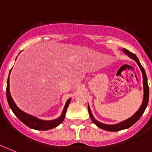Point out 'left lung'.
I'll list each match as a JSON object with an SVG mask.
<instances>
[{
	"label": "left lung",
	"mask_w": 152,
	"mask_h": 152,
	"mask_svg": "<svg viewBox=\"0 0 152 152\" xmlns=\"http://www.w3.org/2000/svg\"><path fill=\"white\" fill-rule=\"evenodd\" d=\"M122 51H123L125 53H126L128 56L130 58L133 59L134 61L138 63V66L140 67V69L142 72V76H143V89H144V98H143V102H142V105L140 106L139 109L137 111L135 114L133 115L131 118H129V119L123 121V122H120L118 124H115V125H106V124L101 123V122H98L96 118L93 117L92 114V112L90 110V108L88 105V110H89V115H90V118L92 119V121L93 122V123L96 124L99 128L102 129H104L105 131L109 132H118L120 130H123V129H129V127H131L132 125H134L135 122L141 118V116L142 115V114L144 113L146 107H147L148 103V98H149V89H148V80H147V76H146L145 71V69L143 68L141 63H140L139 60H138V57H137L134 53H131L130 51H129L126 49H122Z\"/></svg>",
	"instance_id": "1"
}]
</instances>
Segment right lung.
Masks as SVG:
<instances>
[{
	"instance_id": "add662e5",
	"label": "right lung",
	"mask_w": 152,
	"mask_h": 152,
	"mask_svg": "<svg viewBox=\"0 0 152 152\" xmlns=\"http://www.w3.org/2000/svg\"><path fill=\"white\" fill-rule=\"evenodd\" d=\"M11 71V69H10ZM9 73V76H10ZM7 99L8 102V104L10 105V108L11 110L13 111V113H14L17 117L20 120L21 122H23V124L28 126L29 128L33 129H36V130H42V131H45V130H50L51 129L56 127L58 125L61 124L65 118L66 113V109L69 106V104L70 102L71 99H69L67 100L64 109L63 110L61 115L56 119L50 120V121H45V120L39 119V118L34 117V116L28 115L27 113H25L22 110L19 109L15 104V102L13 100L11 95L10 92V84H9V77L7 79Z\"/></svg>"
}]
</instances>
